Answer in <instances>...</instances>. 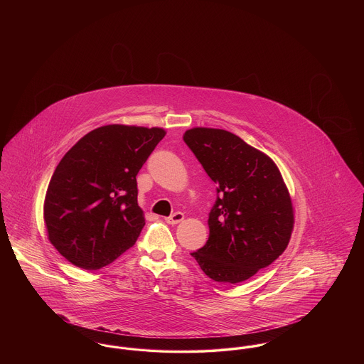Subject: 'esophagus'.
Wrapping results in <instances>:
<instances>
[{"instance_id":"34e87169","label":"esophagus","mask_w":364,"mask_h":364,"mask_svg":"<svg viewBox=\"0 0 364 364\" xmlns=\"http://www.w3.org/2000/svg\"><path fill=\"white\" fill-rule=\"evenodd\" d=\"M183 220H184V214H183V213H180V211H177V213L172 214L171 217L165 218V221H166L169 225H176V224L181 223Z\"/></svg>"}]
</instances>
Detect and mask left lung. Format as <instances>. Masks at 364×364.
Instances as JSON below:
<instances>
[{
	"label": "left lung",
	"instance_id": "1",
	"mask_svg": "<svg viewBox=\"0 0 364 364\" xmlns=\"http://www.w3.org/2000/svg\"><path fill=\"white\" fill-rule=\"evenodd\" d=\"M184 141L217 184L208 240L191 252L208 277L237 284L285 251L294 208L276 164L232 132L192 128Z\"/></svg>",
	"mask_w": 364,
	"mask_h": 364
}]
</instances>
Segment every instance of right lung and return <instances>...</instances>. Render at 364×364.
<instances>
[{"label":"right lung","mask_w":364,"mask_h":364,"mask_svg":"<svg viewBox=\"0 0 364 364\" xmlns=\"http://www.w3.org/2000/svg\"><path fill=\"white\" fill-rule=\"evenodd\" d=\"M162 128L105 125L63 156L45 196L49 240L72 264L97 270L131 248L144 226L136 176Z\"/></svg>","instance_id":"right-lung-1"}]
</instances>
